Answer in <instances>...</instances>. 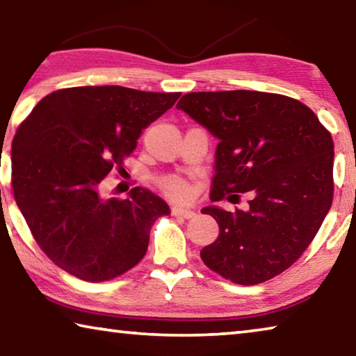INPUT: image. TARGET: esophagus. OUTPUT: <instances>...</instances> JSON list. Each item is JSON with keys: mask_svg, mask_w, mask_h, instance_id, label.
I'll return each instance as SVG.
<instances>
[{"mask_svg": "<svg viewBox=\"0 0 356 356\" xmlns=\"http://www.w3.org/2000/svg\"><path fill=\"white\" fill-rule=\"evenodd\" d=\"M171 213H172L174 216H182V218H185V220H190V218H193V216L196 215L195 210L184 209V207H179V206H174V207L171 209Z\"/></svg>", "mask_w": 356, "mask_h": 356, "instance_id": "obj_1", "label": "esophagus"}]
</instances>
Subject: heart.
<instances>
[{
  "mask_svg": "<svg viewBox=\"0 0 356 356\" xmlns=\"http://www.w3.org/2000/svg\"><path fill=\"white\" fill-rule=\"evenodd\" d=\"M160 186L163 188L166 195H170L172 197H184V196H186V191H188V188H186V184L179 177H166L161 180Z\"/></svg>",
  "mask_w": 356,
  "mask_h": 356,
  "instance_id": "1",
  "label": "heart"
}]
</instances>
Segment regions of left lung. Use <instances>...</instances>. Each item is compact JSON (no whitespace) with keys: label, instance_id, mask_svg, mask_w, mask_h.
<instances>
[{"label":"left lung","instance_id":"left-lung-1","mask_svg":"<svg viewBox=\"0 0 356 356\" xmlns=\"http://www.w3.org/2000/svg\"><path fill=\"white\" fill-rule=\"evenodd\" d=\"M177 110L218 140L210 200L252 195L246 210H201L220 226L201 259L236 284L272 280L303 254L333 202L330 131L301 102L270 92H191Z\"/></svg>","mask_w":356,"mask_h":356}]
</instances>
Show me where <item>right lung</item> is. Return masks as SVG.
<instances>
[{"instance_id": "right-lung-1", "label": "right lung", "mask_w": 356, "mask_h": 356, "mask_svg": "<svg viewBox=\"0 0 356 356\" xmlns=\"http://www.w3.org/2000/svg\"><path fill=\"white\" fill-rule=\"evenodd\" d=\"M180 92L122 86L59 89L42 99L12 141V190L40 250L83 281L116 278L141 261L168 204L135 186L125 200L99 185L122 166L144 129Z\"/></svg>"}]
</instances>
